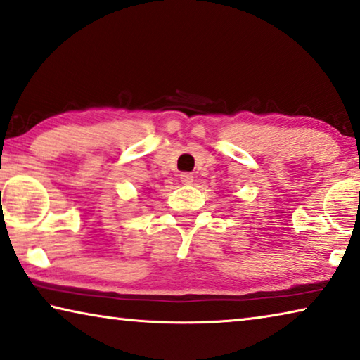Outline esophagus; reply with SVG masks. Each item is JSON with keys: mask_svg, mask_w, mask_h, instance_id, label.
I'll use <instances>...</instances> for the list:
<instances>
[{"mask_svg": "<svg viewBox=\"0 0 360 360\" xmlns=\"http://www.w3.org/2000/svg\"><path fill=\"white\" fill-rule=\"evenodd\" d=\"M181 182L184 186H191L192 182H193V176L191 173H182L181 174Z\"/></svg>", "mask_w": 360, "mask_h": 360, "instance_id": "esophagus-1", "label": "esophagus"}]
</instances>
